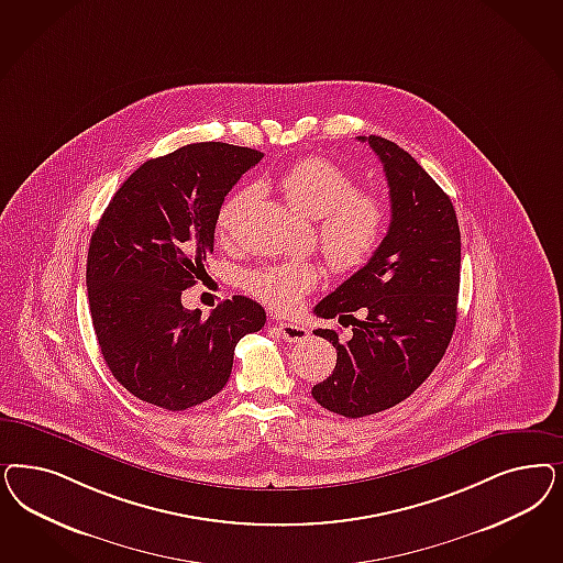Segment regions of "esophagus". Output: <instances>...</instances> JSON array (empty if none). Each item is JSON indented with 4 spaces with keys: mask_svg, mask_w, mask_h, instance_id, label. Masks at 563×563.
<instances>
[{
    "mask_svg": "<svg viewBox=\"0 0 563 563\" xmlns=\"http://www.w3.org/2000/svg\"><path fill=\"white\" fill-rule=\"evenodd\" d=\"M275 329H277V335H279L284 342H305V340L309 338L307 327L300 325V323L279 321V323H275Z\"/></svg>",
    "mask_w": 563,
    "mask_h": 563,
    "instance_id": "esophagus-1",
    "label": "esophagus"
}]
</instances>
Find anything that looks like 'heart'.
Here are the masks:
<instances>
[{
	"label": "heart",
	"instance_id": "b5f03b06",
	"mask_svg": "<svg viewBox=\"0 0 563 563\" xmlns=\"http://www.w3.org/2000/svg\"><path fill=\"white\" fill-rule=\"evenodd\" d=\"M279 188L294 211L317 219L321 249L335 272H356L377 253L389 219L387 202L377 192L358 188L342 165L325 157H305L282 174ZM246 197V190H238L223 200L216 219L219 236L232 232ZM317 282L319 272L309 263L263 267L244 279L246 290L275 312L298 309Z\"/></svg>",
	"mask_w": 563,
	"mask_h": 563
}]
</instances>
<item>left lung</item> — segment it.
Listing matches in <instances>:
<instances>
[{
	"instance_id": "1",
	"label": "left lung",
	"mask_w": 563,
	"mask_h": 563,
	"mask_svg": "<svg viewBox=\"0 0 563 563\" xmlns=\"http://www.w3.org/2000/svg\"><path fill=\"white\" fill-rule=\"evenodd\" d=\"M379 155L389 186L391 221L377 253L314 314H350L352 338L314 329L338 350V363L312 398L345 418L396 406L424 382L454 335L460 290V228L450 197L401 146L382 136H358ZM361 309L356 320L351 312Z\"/></svg>"
}]
</instances>
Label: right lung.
Wrapping results in <instances>:
<instances>
[{
	"label": "right lung",
	"mask_w": 563,
	"mask_h": 563,
	"mask_svg": "<svg viewBox=\"0 0 563 563\" xmlns=\"http://www.w3.org/2000/svg\"><path fill=\"white\" fill-rule=\"evenodd\" d=\"M261 151L186 145L141 165L109 200L87 258L92 327L111 375L134 398L178 412L213 398L234 350L265 325V309L234 296L200 319L181 307L213 253L225 195Z\"/></svg>",
	"instance_id": "add662e5"
}]
</instances>
